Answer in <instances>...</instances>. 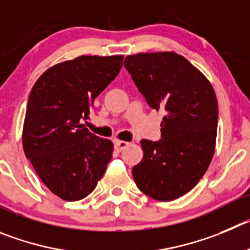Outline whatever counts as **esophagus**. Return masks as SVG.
Wrapping results in <instances>:
<instances>
[{"label":"esophagus","mask_w":250,"mask_h":250,"mask_svg":"<svg viewBox=\"0 0 250 250\" xmlns=\"http://www.w3.org/2000/svg\"><path fill=\"white\" fill-rule=\"evenodd\" d=\"M129 146V143L128 142H125V141H116L114 142V149L117 151H122L123 149L127 148V146Z\"/></svg>","instance_id":"obj_1"}]
</instances>
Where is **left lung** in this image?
<instances>
[{"mask_svg":"<svg viewBox=\"0 0 250 250\" xmlns=\"http://www.w3.org/2000/svg\"><path fill=\"white\" fill-rule=\"evenodd\" d=\"M125 67L150 108L162 109V139H143V159L133 167L142 192L158 201L188 193L202 178L214 153L218 104L209 81L181 55H128Z\"/></svg>","mask_w":250,"mask_h":250,"instance_id":"left-lung-1","label":"left lung"}]
</instances>
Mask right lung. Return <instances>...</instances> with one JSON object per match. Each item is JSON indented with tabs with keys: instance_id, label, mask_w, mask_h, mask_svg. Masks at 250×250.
<instances>
[{
	"instance_id": "add662e5",
	"label": "right lung",
	"mask_w": 250,
	"mask_h": 250,
	"mask_svg": "<svg viewBox=\"0 0 250 250\" xmlns=\"http://www.w3.org/2000/svg\"><path fill=\"white\" fill-rule=\"evenodd\" d=\"M122 55H83L46 70L30 91L23 149L46 188L65 201L90 195L113 153L83 125L95 99L116 79Z\"/></svg>"
}]
</instances>
